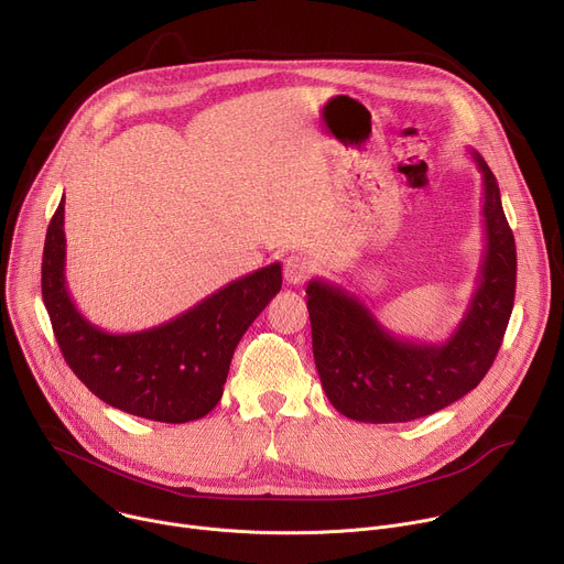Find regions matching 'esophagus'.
<instances>
[{
	"label": "esophagus",
	"instance_id": "1",
	"mask_svg": "<svg viewBox=\"0 0 564 564\" xmlns=\"http://www.w3.org/2000/svg\"><path fill=\"white\" fill-rule=\"evenodd\" d=\"M311 272H313V263L301 253H290L283 261V276L290 285H301L311 276Z\"/></svg>",
	"mask_w": 564,
	"mask_h": 564
}]
</instances>
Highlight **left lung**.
I'll use <instances>...</instances> for the list:
<instances>
[{
  "mask_svg": "<svg viewBox=\"0 0 564 564\" xmlns=\"http://www.w3.org/2000/svg\"><path fill=\"white\" fill-rule=\"evenodd\" d=\"M484 253L464 319L445 341H416L387 330L362 299L322 279L305 288L322 387L346 419L406 423L473 391L501 346L516 299L518 251L497 180L479 152Z\"/></svg>",
  "mask_w": 564,
  "mask_h": 564,
  "instance_id": "obj_1",
  "label": "left lung"
}]
</instances>
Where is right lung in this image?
<instances>
[{
    "instance_id": "right-lung-1",
    "label": "right lung",
    "mask_w": 564,
    "mask_h": 564,
    "mask_svg": "<svg viewBox=\"0 0 564 564\" xmlns=\"http://www.w3.org/2000/svg\"><path fill=\"white\" fill-rule=\"evenodd\" d=\"M65 195L48 223L42 253V299L65 362L104 402L126 414L188 423L220 402L234 350L281 290V265L245 274L182 315L137 333L94 326L65 279Z\"/></svg>"
}]
</instances>
